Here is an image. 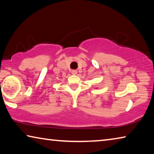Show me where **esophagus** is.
Instances as JSON below:
<instances>
[{
	"instance_id": "obj_1",
	"label": "esophagus",
	"mask_w": 154,
	"mask_h": 154,
	"mask_svg": "<svg viewBox=\"0 0 154 154\" xmlns=\"http://www.w3.org/2000/svg\"><path fill=\"white\" fill-rule=\"evenodd\" d=\"M71 73L73 75H77V71H76V70H72V71H71Z\"/></svg>"
}]
</instances>
